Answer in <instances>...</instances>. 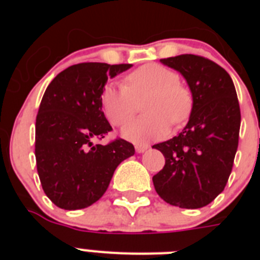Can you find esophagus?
<instances>
[{
    "mask_svg": "<svg viewBox=\"0 0 260 260\" xmlns=\"http://www.w3.org/2000/svg\"><path fill=\"white\" fill-rule=\"evenodd\" d=\"M148 147H150L148 144H135V150H137V152L142 153V152H144V151H146Z\"/></svg>",
    "mask_w": 260,
    "mask_h": 260,
    "instance_id": "1",
    "label": "esophagus"
}]
</instances>
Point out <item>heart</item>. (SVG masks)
Instances as JSON below:
<instances>
[{
	"label": "heart",
	"mask_w": 260,
	"mask_h": 260,
	"mask_svg": "<svg viewBox=\"0 0 260 260\" xmlns=\"http://www.w3.org/2000/svg\"><path fill=\"white\" fill-rule=\"evenodd\" d=\"M143 104L146 116L128 122L123 137L133 142H148L164 137L172 125H181L192 110V96L171 69L148 63L125 78V86L108 84L102 93V108L109 122L122 126Z\"/></svg>",
	"instance_id": "heart-1"
}]
</instances>
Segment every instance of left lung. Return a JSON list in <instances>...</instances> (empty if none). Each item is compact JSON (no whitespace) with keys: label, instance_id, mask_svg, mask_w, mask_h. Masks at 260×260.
Masks as SVG:
<instances>
[{"label":"left lung","instance_id":"1","mask_svg":"<svg viewBox=\"0 0 260 260\" xmlns=\"http://www.w3.org/2000/svg\"><path fill=\"white\" fill-rule=\"evenodd\" d=\"M181 73L192 96L189 122L177 137L152 146L165 165L152 177L158 197L180 208H202L224 190L233 168L241 112L231 75L195 54L160 59Z\"/></svg>","mask_w":260,"mask_h":260}]
</instances>
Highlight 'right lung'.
Listing matches in <instances>:
<instances>
[{
	"label": "right lung",
	"mask_w": 260,
	"mask_h": 260,
	"mask_svg": "<svg viewBox=\"0 0 260 260\" xmlns=\"http://www.w3.org/2000/svg\"><path fill=\"white\" fill-rule=\"evenodd\" d=\"M83 62L49 83L36 116L35 156L43 190L63 210L86 208L107 191L116 168L135 153L123 139L93 144L112 130L102 108L108 78L132 68Z\"/></svg>",
	"instance_id": "right-lung-1"
}]
</instances>
